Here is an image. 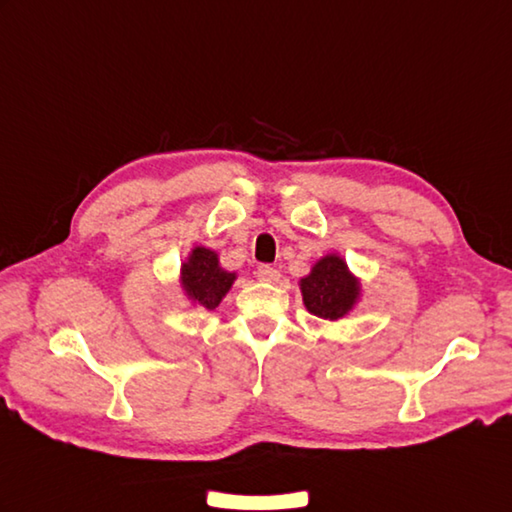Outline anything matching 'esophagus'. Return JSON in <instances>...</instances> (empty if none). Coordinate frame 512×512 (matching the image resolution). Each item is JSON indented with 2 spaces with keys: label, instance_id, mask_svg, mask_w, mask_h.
<instances>
[{
  "label": "esophagus",
  "instance_id": "34e87169",
  "mask_svg": "<svg viewBox=\"0 0 512 512\" xmlns=\"http://www.w3.org/2000/svg\"><path fill=\"white\" fill-rule=\"evenodd\" d=\"M255 274H257V279H259V281H266V283H277V281H279V277H281V272H279L277 268L268 266V264L259 266Z\"/></svg>",
  "mask_w": 512,
  "mask_h": 512
}]
</instances>
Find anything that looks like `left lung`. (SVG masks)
I'll return each mask as SVG.
<instances>
[{
  "label": "left lung",
  "instance_id": "1",
  "mask_svg": "<svg viewBox=\"0 0 512 512\" xmlns=\"http://www.w3.org/2000/svg\"><path fill=\"white\" fill-rule=\"evenodd\" d=\"M300 292L309 313L322 320L344 318L361 296V283L346 266V261L331 253L316 261L305 279H300Z\"/></svg>",
  "mask_w": 512,
  "mask_h": 512
}]
</instances>
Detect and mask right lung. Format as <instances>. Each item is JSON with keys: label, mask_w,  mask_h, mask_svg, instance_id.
I'll use <instances>...</instances> for the list:
<instances>
[{"label": "right lung", "mask_w": 512, "mask_h": 512, "mask_svg": "<svg viewBox=\"0 0 512 512\" xmlns=\"http://www.w3.org/2000/svg\"><path fill=\"white\" fill-rule=\"evenodd\" d=\"M235 272L222 270L218 255L205 246H194L181 264V287L196 307L212 311L231 290Z\"/></svg>", "instance_id": "add662e5"}]
</instances>
